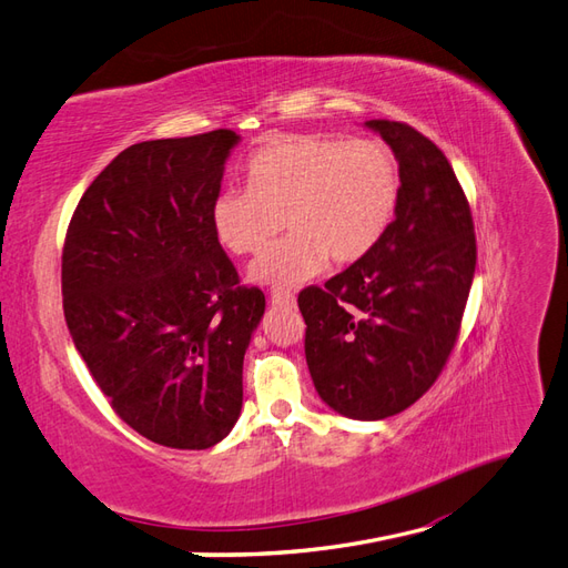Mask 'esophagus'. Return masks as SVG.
I'll return each instance as SVG.
<instances>
[{"label": "esophagus", "mask_w": 568, "mask_h": 568, "mask_svg": "<svg viewBox=\"0 0 568 568\" xmlns=\"http://www.w3.org/2000/svg\"><path fill=\"white\" fill-rule=\"evenodd\" d=\"M271 302L275 304V307L293 310L295 307V295L293 293H283V290H275V293L271 295Z\"/></svg>", "instance_id": "obj_1"}]
</instances>
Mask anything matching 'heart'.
Returning <instances> with one entry per match:
<instances>
[{
	"label": "heart",
	"instance_id": "obj_1",
	"mask_svg": "<svg viewBox=\"0 0 568 568\" xmlns=\"http://www.w3.org/2000/svg\"><path fill=\"white\" fill-rule=\"evenodd\" d=\"M400 194L394 151L376 139L343 141L322 134L266 143L246 163V189H227L213 201L217 244L235 256L256 254L250 281L275 290L295 287L326 266L355 264L386 232Z\"/></svg>",
	"mask_w": 568,
	"mask_h": 568
}]
</instances>
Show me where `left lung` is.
I'll return each instance as SVG.
<instances>
[{"label": "left lung", "mask_w": 568, "mask_h": 568, "mask_svg": "<svg viewBox=\"0 0 568 568\" xmlns=\"http://www.w3.org/2000/svg\"><path fill=\"white\" fill-rule=\"evenodd\" d=\"M398 160L394 221L324 287L302 290L304 355L316 394L351 419H384L423 398L454 351L477 246L468 199L436 145L403 122L369 120Z\"/></svg>", "instance_id": "left-lung-1"}]
</instances>
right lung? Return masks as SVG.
<instances>
[{"label": "right lung", "instance_id": "right-lung-1", "mask_svg": "<svg viewBox=\"0 0 568 568\" xmlns=\"http://www.w3.org/2000/svg\"><path fill=\"white\" fill-rule=\"evenodd\" d=\"M230 129L129 145L85 189L62 252L71 338L112 410L160 446L223 442L266 310L211 227Z\"/></svg>", "mask_w": 568, "mask_h": 568}]
</instances>
